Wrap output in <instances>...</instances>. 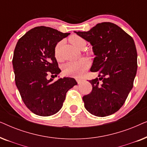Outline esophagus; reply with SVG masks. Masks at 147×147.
I'll use <instances>...</instances> for the list:
<instances>
[{"instance_id": "34e87169", "label": "esophagus", "mask_w": 147, "mask_h": 147, "mask_svg": "<svg viewBox=\"0 0 147 147\" xmlns=\"http://www.w3.org/2000/svg\"><path fill=\"white\" fill-rule=\"evenodd\" d=\"M77 82L78 84H81L82 82H83V80H81V79H79V78H77Z\"/></svg>"}]
</instances>
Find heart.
I'll list each match as a JSON object with an SVG mask.
<instances>
[{
    "instance_id": "1",
    "label": "heart",
    "mask_w": 147,
    "mask_h": 147,
    "mask_svg": "<svg viewBox=\"0 0 147 147\" xmlns=\"http://www.w3.org/2000/svg\"><path fill=\"white\" fill-rule=\"evenodd\" d=\"M69 41L78 49H81L85 47L86 42L83 38L78 35L72 36L70 37ZM62 46V41H59L56 44L54 48V55L57 61L62 59L61 55V48ZM90 63L85 58H80L76 61H71L66 63L63 65V73L65 76H76V77H82L88 69Z\"/></svg>"
}]
</instances>
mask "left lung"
<instances>
[{"instance_id":"1","label":"left lung","mask_w":147,"mask_h":147,"mask_svg":"<svg viewBox=\"0 0 147 147\" xmlns=\"http://www.w3.org/2000/svg\"><path fill=\"white\" fill-rule=\"evenodd\" d=\"M75 33L92 45L96 57L90 71L99 73V78L90 81L92 90L83 97L84 106L94 116L111 115L123 106L133 87L137 71L134 40L110 22L98 23L87 32Z\"/></svg>"}]
</instances>
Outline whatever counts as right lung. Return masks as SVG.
<instances>
[{
  "label": "right lung",
  "mask_w": 147,
  "mask_h": 147,
  "mask_svg": "<svg viewBox=\"0 0 147 147\" xmlns=\"http://www.w3.org/2000/svg\"><path fill=\"white\" fill-rule=\"evenodd\" d=\"M69 33L40 26L20 38L16 45L13 66L16 86L26 106L34 114L49 116L62 108L67 92L77 84L71 78L55 82L48 74L57 76L61 70L54 55L56 44Z\"/></svg>",
  "instance_id": "obj_1"
}]
</instances>
